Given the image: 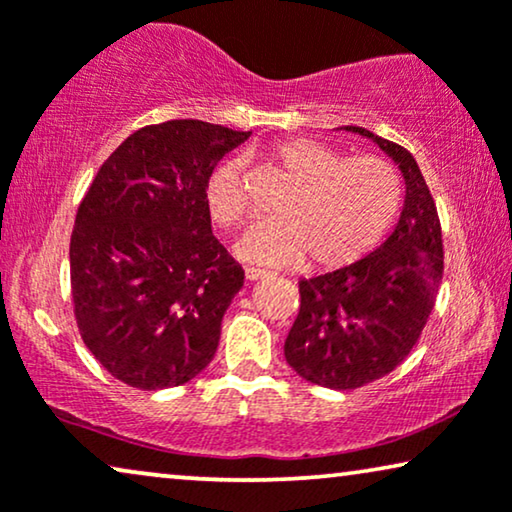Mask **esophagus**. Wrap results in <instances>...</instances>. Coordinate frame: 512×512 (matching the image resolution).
<instances>
[{
    "label": "esophagus",
    "mask_w": 512,
    "mask_h": 512,
    "mask_svg": "<svg viewBox=\"0 0 512 512\" xmlns=\"http://www.w3.org/2000/svg\"><path fill=\"white\" fill-rule=\"evenodd\" d=\"M244 275H247V279H251V282H256V279L268 277L270 272L268 270H261V268H247V270H244Z\"/></svg>",
    "instance_id": "esophagus-1"
}]
</instances>
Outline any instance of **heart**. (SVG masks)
Segmentation results:
<instances>
[{
  "label": "heart",
  "instance_id": "b5f03b06",
  "mask_svg": "<svg viewBox=\"0 0 512 512\" xmlns=\"http://www.w3.org/2000/svg\"><path fill=\"white\" fill-rule=\"evenodd\" d=\"M265 158L293 188L279 207L282 219L258 223L237 244L249 263L293 265L307 256L314 270L345 268L382 240L401 207V181L380 158H345L305 137L272 144ZM205 209L214 226H242L247 195L240 158L223 160L209 174Z\"/></svg>",
  "mask_w": 512,
  "mask_h": 512
}]
</instances>
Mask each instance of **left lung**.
<instances>
[{
  "instance_id": "obj_1",
  "label": "left lung",
  "mask_w": 512,
  "mask_h": 512,
  "mask_svg": "<svg viewBox=\"0 0 512 512\" xmlns=\"http://www.w3.org/2000/svg\"><path fill=\"white\" fill-rule=\"evenodd\" d=\"M396 160L405 205L380 249L347 268L300 279V310L284 342L286 363L307 382L359 389L401 366L417 345L443 279V233L417 160L401 144L347 125Z\"/></svg>"
}]
</instances>
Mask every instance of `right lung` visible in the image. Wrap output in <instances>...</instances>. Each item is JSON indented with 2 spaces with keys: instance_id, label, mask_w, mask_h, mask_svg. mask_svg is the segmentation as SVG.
<instances>
[{
  "instance_id": "right-lung-1",
  "label": "right lung",
  "mask_w": 512,
  "mask_h": 512,
  "mask_svg": "<svg viewBox=\"0 0 512 512\" xmlns=\"http://www.w3.org/2000/svg\"><path fill=\"white\" fill-rule=\"evenodd\" d=\"M249 132L167 121L132 132L95 174L69 242L81 340L142 391L191 382L214 359L242 265L212 235L205 184Z\"/></svg>"
}]
</instances>
